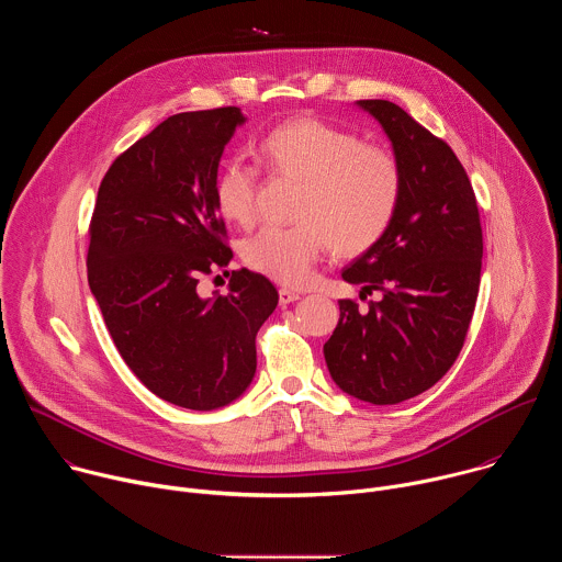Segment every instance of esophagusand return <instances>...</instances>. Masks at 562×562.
Listing matches in <instances>:
<instances>
[{"label": "esophagus", "mask_w": 562, "mask_h": 562, "mask_svg": "<svg viewBox=\"0 0 562 562\" xmlns=\"http://www.w3.org/2000/svg\"><path fill=\"white\" fill-rule=\"evenodd\" d=\"M295 300H300V293H297V291L286 289V286L280 289V304H289V302H295Z\"/></svg>", "instance_id": "esophagus-1"}]
</instances>
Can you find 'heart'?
I'll list each match as a JSON object with an SVG mask.
<instances>
[{"mask_svg":"<svg viewBox=\"0 0 562 562\" xmlns=\"http://www.w3.org/2000/svg\"><path fill=\"white\" fill-rule=\"evenodd\" d=\"M265 167L304 184L295 209V226H267L251 235L245 262L289 286L304 284L313 265L329 247L353 258L375 247L389 231L405 176L397 157L347 128L300 117L280 124L260 142ZM258 171L243 159H226L213 180L220 215L233 224L256 217Z\"/></svg>","mask_w":562,"mask_h":562,"instance_id":"obj_1","label":"heart"}]
</instances>
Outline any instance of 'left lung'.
Segmentation results:
<instances>
[{
    "label": "left lung",
    "mask_w": 562,
    "mask_h": 562,
    "mask_svg": "<svg viewBox=\"0 0 562 562\" xmlns=\"http://www.w3.org/2000/svg\"><path fill=\"white\" fill-rule=\"evenodd\" d=\"M373 115L405 176L403 202L380 243L342 278L369 311L340 300L325 345L334 382L371 405H397L431 389L456 362L475 308L483 228L471 182L447 142L386 100L356 102Z\"/></svg>",
    "instance_id": "8db88e82"
}]
</instances>
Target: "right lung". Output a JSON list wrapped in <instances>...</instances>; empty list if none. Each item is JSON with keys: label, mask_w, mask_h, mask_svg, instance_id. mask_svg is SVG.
Instances as JSON below:
<instances>
[{"label": "right lung", "mask_w": 562, "mask_h": 562, "mask_svg": "<svg viewBox=\"0 0 562 562\" xmlns=\"http://www.w3.org/2000/svg\"><path fill=\"white\" fill-rule=\"evenodd\" d=\"M247 117L237 106L178 113L106 171L91 217L89 286L139 382L171 405H231L256 375V336L278 306L276 286L231 271L228 293L198 282L233 251L213 200L224 146Z\"/></svg>", "instance_id": "1"}]
</instances>
